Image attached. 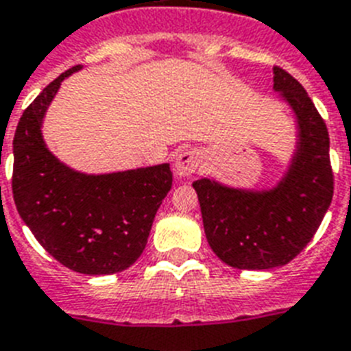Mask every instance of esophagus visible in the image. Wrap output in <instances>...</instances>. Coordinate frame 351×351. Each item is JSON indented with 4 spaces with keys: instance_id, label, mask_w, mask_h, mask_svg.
Wrapping results in <instances>:
<instances>
[{
    "instance_id": "esophagus-1",
    "label": "esophagus",
    "mask_w": 351,
    "mask_h": 351,
    "mask_svg": "<svg viewBox=\"0 0 351 351\" xmlns=\"http://www.w3.org/2000/svg\"><path fill=\"white\" fill-rule=\"evenodd\" d=\"M199 165H201V154L193 149H186L178 156L173 170H176V176H179V178H190L197 172Z\"/></svg>"
}]
</instances>
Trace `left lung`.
<instances>
[{"label":"left lung","instance_id":"8db88e82","mask_svg":"<svg viewBox=\"0 0 351 351\" xmlns=\"http://www.w3.org/2000/svg\"><path fill=\"white\" fill-rule=\"evenodd\" d=\"M274 91L292 107L298 145L283 179L271 190H242L213 179L193 181L208 244L237 269L285 265L305 249L319 228L332 195L330 138L325 120L305 88L274 66Z\"/></svg>","mask_w":351,"mask_h":351}]
</instances>
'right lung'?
<instances>
[{
	"label": "right lung",
	"instance_id": "obj_1",
	"mask_svg": "<svg viewBox=\"0 0 351 351\" xmlns=\"http://www.w3.org/2000/svg\"><path fill=\"white\" fill-rule=\"evenodd\" d=\"M73 66L26 107L14 134L12 192L25 224L64 267L114 274L143 253L156 211L172 188L170 165L125 172H77L51 154L43 118Z\"/></svg>",
	"mask_w": 351,
	"mask_h": 351
}]
</instances>
